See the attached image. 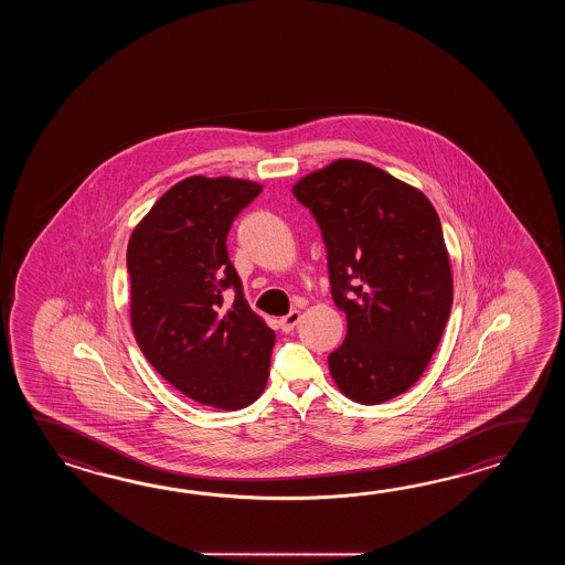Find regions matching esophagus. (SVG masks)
<instances>
[{"instance_id":"esophagus-1","label":"esophagus","mask_w":565,"mask_h":565,"mask_svg":"<svg viewBox=\"0 0 565 565\" xmlns=\"http://www.w3.org/2000/svg\"><path fill=\"white\" fill-rule=\"evenodd\" d=\"M300 321V312L299 311H290L288 315H285L278 324H280V329L285 331V333H290Z\"/></svg>"}]
</instances>
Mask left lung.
<instances>
[{"label": "left lung", "instance_id": "8db88e82", "mask_svg": "<svg viewBox=\"0 0 565 565\" xmlns=\"http://www.w3.org/2000/svg\"><path fill=\"white\" fill-rule=\"evenodd\" d=\"M323 234L348 335L329 355L345 396L382 404L418 382L452 309V273L430 200L365 161L339 159L292 188Z\"/></svg>", "mask_w": 565, "mask_h": 565}]
</instances>
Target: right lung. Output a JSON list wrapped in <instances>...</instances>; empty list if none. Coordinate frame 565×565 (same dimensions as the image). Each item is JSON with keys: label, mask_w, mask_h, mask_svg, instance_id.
I'll return each instance as SVG.
<instances>
[{"label": "right lung", "mask_w": 565, "mask_h": 565, "mask_svg": "<svg viewBox=\"0 0 565 565\" xmlns=\"http://www.w3.org/2000/svg\"><path fill=\"white\" fill-rule=\"evenodd\" d=\"M263 185L193 175L163 193L127 248L131 324L147 361L204 406L263 394L275 331L248 307L226 238Z\"/></svg>", "instance_id": "right-lung-1"}]
</instances>
